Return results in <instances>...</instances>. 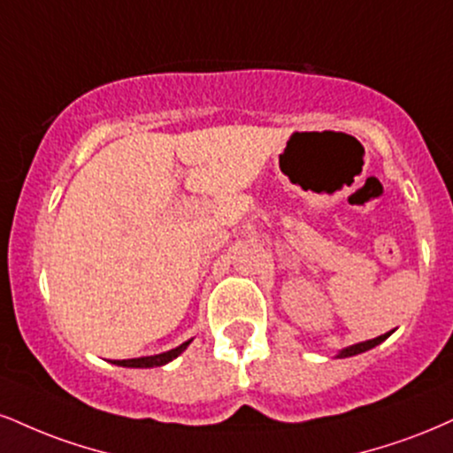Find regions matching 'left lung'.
I'll return each instance as SVG.
<instances>
[{
    "label": "left lung",
    "instance_id": "8db88e82",
    "mask_svg": "<svg viewBox=\"0 0 453 453\" xmlns=\"http://www.w3.org/2000/svg\"><path fill=\"white\" fill-rule=\"evenodd\" d=\"M395 331V329H392ZM392 331H388V334L380 335V337H373V340H367V342H361V344H354V346H348L344 348V350H340V354H337V358H346V357H354V354H361V352H367L372 350V348H375L378 344H382V342L388 337Z\"/></svg>",
    "mask_w": 453,
    "mask_h": 453
}]
</instances>
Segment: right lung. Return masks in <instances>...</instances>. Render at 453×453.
I'll list each match as a JSON object with an SVG mask.
<instances>
[{"mask_svg": "<svg viewBox=\"0 0 453 453\" xmlns=\"http://www.w3.org/2000/svg\"><path fill=\"white\" fill-rule=\"evenodd\" d=\"M192 344V340L183 342L181 346L173 348V350L154 354V357H139V358H127V361H111L113 365H119V367H134V369H147V367H162V365L171 363L173 358H177L185 348Z\"/></svg>", "mask_w": 453, "mask_h": 453, "instance_id": "1", "label": "right lung"}]
</instances>
